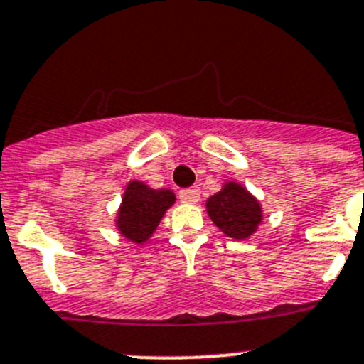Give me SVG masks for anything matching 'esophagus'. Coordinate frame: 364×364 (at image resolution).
Returning a JSON list of instances; mask_svg holds the SVG:
<instances>
[{
    "mask_svg": "<svg viewBox=\"0 0 364 364\" xmlns=\"http://www.w3.org/2000/svg\"><path fill=\"white\" fill-rule=\"evenodd\" d=\"M201 199V190L198 186H192V188H185L179 192V201L186 203V205H196V203Z\"/></svg>",
    "mask_w": 364,
    "mask_h": 364,
    "instance_id": "esophagus-1",
    "label": "esophagus"
}]
</instances>
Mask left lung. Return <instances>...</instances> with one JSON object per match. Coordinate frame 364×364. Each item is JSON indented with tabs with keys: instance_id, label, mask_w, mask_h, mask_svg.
<instances>
[{
	"instance_id": "8db88e82",
	"label": "left lung",
	"mask_w": 364,
	"mask_h": 364,
	"mask_svg": "<svg viewBox=\"0 0 364 364\" xmlns=\"http://www.w3.org/2000/svg\"><path fill=\"white\" fill-rule=\"evenodd\" d=\"M206 214L215 227L232 239L252 237L263 223V206L241 183L225 181L221 190L206 199Z\"/></svg>"
}]
</instances>
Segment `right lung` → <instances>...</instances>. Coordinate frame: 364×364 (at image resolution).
<instances>
[{
	"instance_id": "1",
	"label": "right lung",
	"mask_w": 364,
	"mask_h": 364,
	"mask_svg": "<svg viewBox=\"0 0 364 364\" xmlns=\"http://www.w3.org/2000/svg\"><path fill=\"white\" fill-rule=\"evenodd\" d=\"M174 203L176 194L172 190L152 188L145 181L130 179L123 188L114 219L117 232L134 245H145Z\"/></svg>"
}]
</instances>
